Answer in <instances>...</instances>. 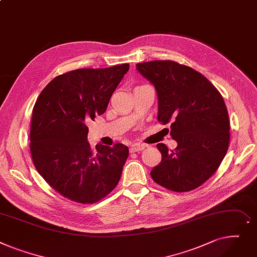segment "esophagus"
<instances>
[{"label": "esophagus", "mask_w": 257, "mask_h": 257, "mask_svg": "<svg viewBox=\"0 0 257 257\" xmlns=\"http://www.w3.org/2000/svg\"><path fill=\"white\" fill-rule=\"evenodd\" d=\"M144 148H145L144 144H133L130 147V152L131 153H137V152H141V150H143Z\"/></svg>", "instance_id": "esophagus-1"}]
</instances>
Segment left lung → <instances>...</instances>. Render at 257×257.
Wrapping results in <instances>:
<instances>
[{
    "label": "left lung",
    "instance_id": "1",
    "mask_svg": "<svg viewBox=\"0 0 257 257\" xmlns=\"http://www.w3.org/2000/svg\"><path fill=\"white\" fill-rule=\"evenodd\" d=\"M137 70L158 93V120L171 122L174 150L157 145L161 163L150 172L160 186L188 192L201 186L223 161L229 145V118L224 99L204 75L170 60L138 63Z\"/></svg>",
    "mask_w": 257,
    "mask_h": 257
}]
</instances>
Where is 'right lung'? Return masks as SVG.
Here are the masks:
<instances>
[{"mask_svg": "<svg viewBox=\"0 0 257 257\" xmlns=\"http://www.w3.org/2000/svg\"><path fill=\"white\" fill-rule=\"evenodd\" d=\"M130 68H82L58 75L33 108L30 150L38 173L72 201L94 203L117 186L128 157L127 146H90L86 125L107 110Z\"/></svg>", "mask_w": 257, "mask_h": 257, "instance_id": "right-lung-1", "label": "right lung"}]
</instances>
